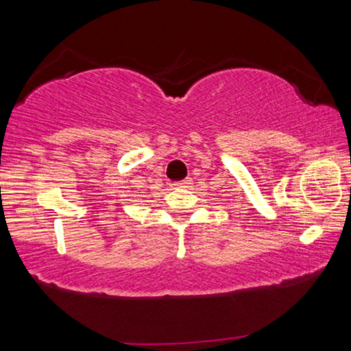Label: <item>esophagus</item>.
<instances>
[{
  "mask_svg": "<svg viewBox=\"0 0 351 351\" xmlns=\"http://www.w3.org/2000/svg\"><path fill=\"white\" fill-rule=\"evenodd\" d=\"M189 184H192V180H190V178H186V180L175 182V186L176 187H189Z\"/></svg>",
  "mask_w": 351,
  "mask_h": 351,
  "instance_id": "1",
  "label": "esophagus"
}]
</instances>
